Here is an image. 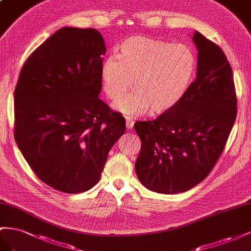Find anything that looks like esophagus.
<instances>
[{
	"instance_id": "34e87169",
	"label": "esophagus",
	"mask_w": 251,
	"mask_h": 251,
	"mask_svg": "<svg viewBox=\"0 0 251 251\" xmlns=\"http://www.w3.org/2000/svg\"><path fill=\"white\" fill-rule=\"evenodd\" d=\"M133 124H134V122L131 120V119H126V128L128 130H131L132 129V127H133Z\"/></svg>"
}]
</instances>
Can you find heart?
Instances as JSON below:
<instances>
[{"label":"heart","mask_w":251,"mask_h":251,"mask_svg":"<svg viewBox=\"0 0 251 251\" xmlns=\"http://www.w3.org/2000/svg\"><path fill=\"white\" fill-rule=\"evenodd\" d=\"M197 71L190 46L145 37H131L120 46V54L109 55L101 67L103 89L128 118L140 117L150 108L162 113L174 108L187 94ZM135 83H133V80Z\"/></svg>","instance_id":"heart-1"}]
</instances>
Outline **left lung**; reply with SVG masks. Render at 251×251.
Listing matches in <instances>:
<instances>
[{
	"instance_id": "left-lung-1",
	"label": "left lung",
	"mask_w": 251,
	"mask_h": 251,
	"mask_svg": "<svg viewBox=\"0 0 251 251\" xmlns=\"http://www.w3.org/2000/svg\"><path fill=\"white\" fill-rule=\"evenodd\" d=\"M196 80L174 108L154 121H139L142 142L135 162L140 182L149 190L175 195L209 175L226 145L237 116L233 75L225 53L198 31Z\"/></svg>"
}]
</instances>
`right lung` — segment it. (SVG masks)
<instances>
[{
  "instance_id": "right-lung-1",
  "label": "right lung",
  "mask_w": 251,
  "mask_h": 251,
  "mask_svg": "<svg viewBox=\"0 0 251 251\" xmlns=\"http://www.w3.org/2000/svg\"><path fill=\"white\" fill-rule=\"evenodd\" d=\"M106 46L97 29L63 27L30 54L14 90V139L42 182L66 193L100 181L125 119L99 95Z\"/></svg>"
}]
</instances>
